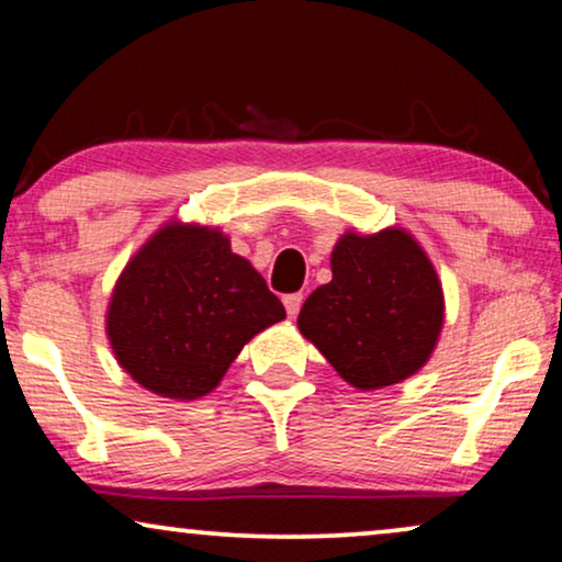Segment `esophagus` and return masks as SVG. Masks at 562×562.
<instances>
[{"label": "esophagus", "instance_id": "esophagus-1", "mask_svg": "<svg viewBox=\"0 0 562 562\" xmlns=\"http://www.w3.org/2000/svg\"><path fill=\"white\" fill-rule=\"evenodd\" d=\"M302 302H304L302 294H286V296H283V306H286V314L291 319H294L299 310H302Z\"/></svg>", "mask_w": 562, "mask_h": 562}]
</instances>
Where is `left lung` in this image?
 Wrapping results in <instances>:
<instances>
[{
    "label": "left lung",
    "mask_w": 562,
    "mask_h": 562,
    "mask_svg": "<svg viewBox=\"0 0 562 562\" xmlns=\"http://www.w3.org/2000/svg\"><path fill=\"white\" fill-rule=\"evenodd\" d=\"M329 266L333 281L304 302L299 333L360 391L417 373L445 322L442 283L422 245L402 227L345 233Z\"/></svg>",
    "instance_id": "8db88e82"
}]
</instances>
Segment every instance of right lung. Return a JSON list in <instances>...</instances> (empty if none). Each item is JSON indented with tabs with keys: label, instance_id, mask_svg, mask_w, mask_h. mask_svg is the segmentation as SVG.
<instances>
[{
	"label": "right lung",
	"instance_id": "1",
	"mask_svg": "<svg viewBox=\"0 0 562 562\" xmlns=\"http://www.w3.org/2000/svg\"><path fill=\"white\" fill-rule=\"evenodd\" d=\"M286 317L263 276L217 227L166 222L114 283L106 337L143 389L194 402L266 327Z\"/></svg>",
	"mask_w": 562,
	"mask_h": 562
}]
</instances>
